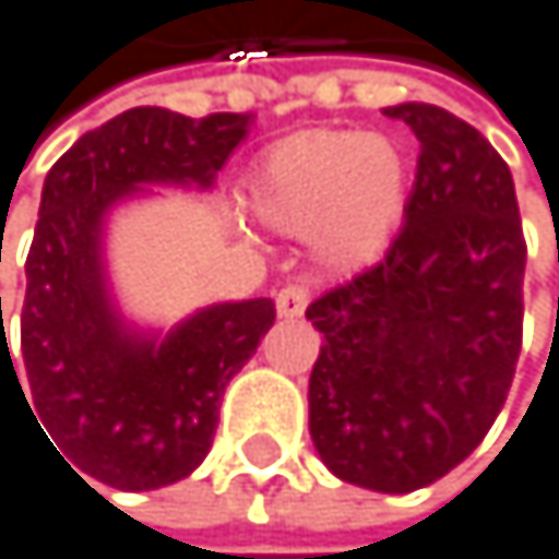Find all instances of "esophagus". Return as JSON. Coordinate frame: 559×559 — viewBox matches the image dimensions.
<instances>
[{"mask_svg":"<svg viewBox=\"0 0 559 559\" xmlns=\"http://www.w3.org/2000/svg\"><path fill=\"white\" fill-rule=\"evenodd\" d=\"M308 308V288L305 285H285L277 292V316L282 319H298Z\"/></svg>","mask_w":559,"mask_h":559,"instance_id":"1","label":"esophagus"}]
</instances>
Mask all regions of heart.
Here are the masks:
<instances>
[{
  "mask_svg": "<svg viewBox=\"0 0 559 559\" xmlns=\"http://www.w3.org/2000/svg\"><path fill=\"white\" fill-rule=\"evenodd\" d=\"M411 169L383 135L312 128L274 142L247 176V203L282 234L312 230L329 267L373 264L407 210Z\"/></svg>",
  "mask_w": 559,
  "mask_h": 559,
  "instance_id": "1",
  "label": "heart"
}]
</instances>
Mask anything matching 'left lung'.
Returning a JSON list of instances; mask_svg holds the SVG:
<instances>
[{
    "mask_svg": "<svg viewBox=\"0 0 559 559\" xmlns=\"http://www.w3.org/2000/svg\"><path fill=\"white\" fill-rule=\"evenodd\" d=\"M420 142L404 227L380 264L308 305L322 332L308 431L332 475L404 496L489 435L523 346L526 240L512 173L438 105H396Z\"/></svg>",
    "mask_w": 559,
    "mask_h": 559,
    "instance_id": "left-lung-1",
    "label": "left lung"
}]
</instances>
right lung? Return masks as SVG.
I'll return each mask as SVG.
<instances>
[{
    "instance_id": "right-lung-1",
    "label": "right lung",
    "mask_w": 559,
    "mask_h": 559,
    "mask_svg": "<svg viewBox=\"0 0 559 559\" xmlns=\"http://www.w3.org/2000/svg\"><path fill=\"white\" fill-rule=\"evenodd\" d=\"M247 131L251 115L131 108L81 135L47 173L26 258L20 377L0 298V390L2 377L20 393L27 380L36 428L78 465L73 475L124 492L186 478L213 444L227 383L274 325V301L247 298L200 308L166 335L139 332L115 308L105 271L115 203L142 186L210 189Z\"/></svg>"
}]
</instances>
